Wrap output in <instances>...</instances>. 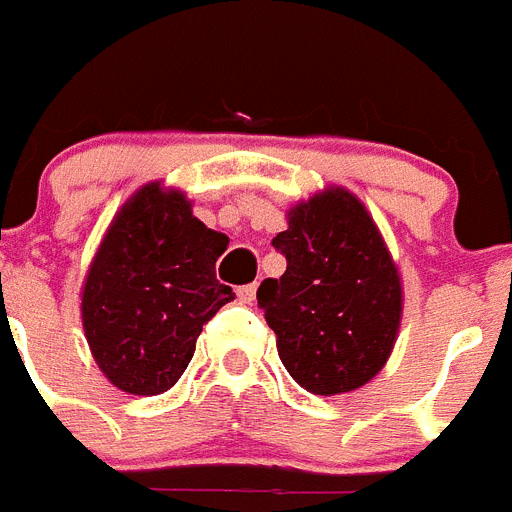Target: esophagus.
Listing matches in <instances>:
<instances>
[{
    "label": "esophagus",
    "mask_w": 512,
    "mask_h": 512,
    "mask_svg": "<svg viewBox=\"0 0 512 512\" xmlns=\"http://www.w3.org/2000/svg\"><path fill=\"white\" fill-rule=\"evenodd\" d=\"M255 294H257L255 283H247V286H239V289H236V296H239V302L242 304L255 302Z\"/></svg>",
    "instance_id": "1"
}]
</instances>
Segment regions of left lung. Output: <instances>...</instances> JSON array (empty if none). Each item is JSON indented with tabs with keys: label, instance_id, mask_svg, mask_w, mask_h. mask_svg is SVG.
<instances>
[{
	"label": "left lung",
	"instance_id": "1",
	"mask_svg": "<svg viewBox=\"0 0 512 512\" xmlns=\"http://www.w3.org/2000/svg\"><path fill=\"white\" fill-rule=\"evenodd\" d=\"M286 257L257 304L276 333L278 356L304 390L338 395L385 367L403 315L401 276L364 203L328 187L289 210L273 239Z\"/></svg>",
	"mask_w": 512,
	"mask_h": 512
}]
</instances>
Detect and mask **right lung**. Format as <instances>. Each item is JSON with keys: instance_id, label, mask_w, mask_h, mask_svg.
I'll use <instances>...</instances> for the list:
<instances>
[{"instance_id": "1", "label": "right lung", "mask_w": 512, "mask_h": 512, "mask_svg": "<svg viewBox=\"0 0 512 512\" xmlns=\"http://www.w3.org/2000/svg\"><path fill=\"white\" fill-rule=\"evenodd\" d=\"M229 236L192 216L179 190L150 182L122 205L88 268L83 330L111 385L169 390L190 364L203 325L234 299L216 278Z\"/></svg>"}]
</instances>
